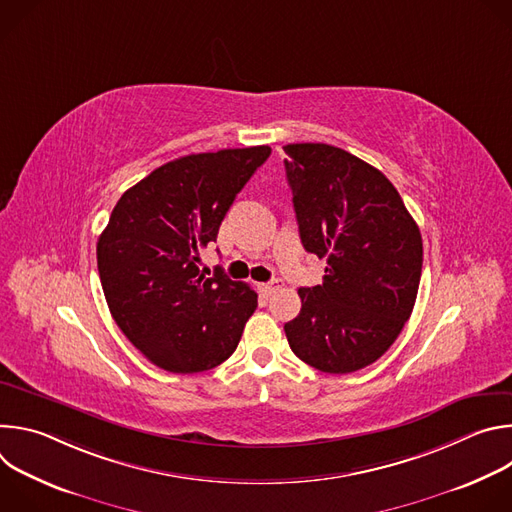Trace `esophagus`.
<instances>
[{"mask_svg":"<svg viewBox=\"0 0 512 512\" xmlns=\"http://www.w3.org/2000/svg\"><path fill=\"white\" fill-rule=\"evenodd\" d=\"M279 287H281V281H279V279H273V281H269V283H261V285H259L263 296H271L273 291L279 289Z\"/></svg>","mask_w":512,"mask_h":512,"instance_id":"1","label":"esophagus"}]
</instances>
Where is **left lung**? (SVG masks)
Returning a JSON list of instances; mask_svg holds the SVG:
<instances>
[{"mask_svg":"<svg viewBox=\"0 0 512 512\" xmlns=\"http://www.w3.org/2000/svg\"><path fill=\"white\" fill-rule=\"evenodd\" d=\"M285 176L300 239L326 259L320 285L300 287L283 326L310 367L346 375L381 358L409 320L423 263L417 223L389 178L328 143H289Z\"/></svg>","mask_w":512,"mask_h":512,"instance_id":"1","label":"left lung"}]
</instances>
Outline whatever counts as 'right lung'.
Listing matches in <instances>:
<instances>
[{
  "label": "right lung",
  "mask_w": 512,
  "mask_h": 512,
  "mask_svg": "<svg viewBox=\"0 0 512 512\" xmlns=\"http://www.w3.org/2000/svg\"><path fill=\"white\" fill-rule=\"evenodd\" d=\"M269 145L168 162L117 200L97 243L113 320L156 367L200 373L225 362L257 308V294L223 271L200 273L227 210Z\"/></svg>",
  "instance_id": "1"
}]
</instances>
